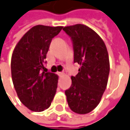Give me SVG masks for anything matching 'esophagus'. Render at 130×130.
Instances as JSON below:
<instances>
[{"mask_svg": "<svg viewBox=\"0 0 130 130\" xmlns=\"http://www.w3.org/2000/svg\"><path fill=\"white\" fill-rule=\"evenodd\" d=\"M58 75H59V76H60V77L62 76V75H63V72H58Z\"/></svg>", "mask_w": 130, "mask_h": 130, "instance_id": "obj_1", "label": "esophagus"}]
</instances>
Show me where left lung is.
<instances>
[{
  "mask_svg": "<svg viewBox=\"0 0 130 130\" xmlns=\"http://www.w3.org/2000/svg\"><path fill=\"white\" fill-rule=\"evenodd\" d=\"M72 40L74 62L80 65L78 73L72 76V85L65 90L70 108L77 114L95 109L105 90L109 73L108 53L102 38L85 25L62 29Z\"/></svg>",
  "mask_w": 130,
  "mask_h": 130,
  "instance_id": "left-lung-1",
  "label": "left lung"
}]
</instances>
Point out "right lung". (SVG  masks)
I'll use <instances>...</instances> for the list:
<instances>
[{"mask_svg": "<svg viewBox=\"0 0 130 130\" xmlns=\"http://www.w3.org/2000/svg\"><path fill=\"white\" fill-rule=\"evenodd\" d=\"M62 27L38 25L29 30L18 43L11 58L13 85L21 102L28 109H47L55 95L58 77L44 70L50 43Z\"/></svg>", "mask_w": 130, "mask_h": 130, "instance_id": "right-lung-1", "label": "right lung"}]
</instances>
